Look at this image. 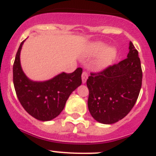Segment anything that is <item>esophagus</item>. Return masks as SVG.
<instances>
[{
	"instance_id": "esophagus-1",
	"label": "esophagus",
	"mask_w": 156,
	"mask_h": 156,
	"mask_svg": "<svg viewBox=\"0 0 156 156\" xmlns=\"http://www.w3.org/2000/svg\"><path fill=\"white\" fill-rule=\"evenodd\" d=\"M88 78V74L87 72H83L82 73V82L83 83H85L87 82V80Z\"/></svg>"
}]
</instances>
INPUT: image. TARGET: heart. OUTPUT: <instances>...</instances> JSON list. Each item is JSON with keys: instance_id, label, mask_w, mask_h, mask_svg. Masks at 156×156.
Wrapping results in <instances>:
<instances>
[{"instance_id": "heart-1", "label": "heart", "mask_w": 156, "mask_h": 156, "mask_svg": "<svg viewBox=\"0 0 156 156\" xmlns=\"http://www.w3.org/2000/svg\"><path fill=\"white\" fill-rule=\"evenodd\" d=\"M87 56H97L99 55L96 61V68L100 70L108 68L113 63L118 55V50L114 47H109L103 42H96L91 44L86 51Z\"/></svg>"}]
</instances>
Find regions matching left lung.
Returning a JSON list of instances; mask_svg holds the SVG:
<instances>
[{
  "mask_svg": "<svg viewBox=\"0 0 156 156\" xmlns=\"http://www.w3.org/2000/svg\"><path fill=\"white\" fill-rule=\"evenodd\" d=\"M141 81L138 52L130 42L127 58L88 77L87 104L93 118L104 125H111L125 118L138 99Z\"/></svg>",
  "mask_w": 156,
  "mask_h": 156,
  "instance_id": "8db88e82",
  "label": "left lung"
}]
</instances>
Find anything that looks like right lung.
I'll list each match as a JSON object with an SVG mask.
<instances>
[{"label":"right lung","mask_w":156,"mask_h":156,"mask_svg":"<svg viewBox=\"0 0 156 156\" xmlns=\"http://www.w3.org/2000/svg\"><path fill=\"white\" fill-rule=\"evenodd\" d=\"M24 40L17 52L13 66V82L22 107L35 119L48 121L59 115L70 94L82 83L83 69L77 68L72 73L64 72L45 81L31 80L21 65L20 55Z\"/></svg>","instance_id":"add662e5"}]
</instances>
